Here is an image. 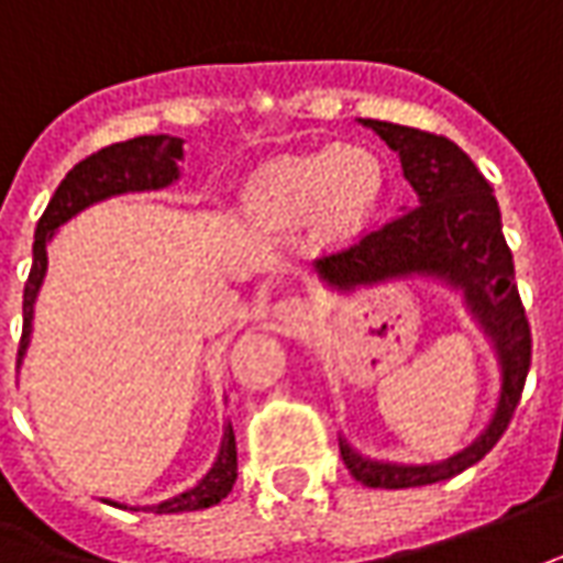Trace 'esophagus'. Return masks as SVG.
<instances>
[{
  "instance_id": "34e87169",
  "label": "esophagus",
  "mask_w": 563,
  "mask_h": 563,
  "mask_svg": "<svg viewBox=\"0 0 563 563\" xmlns=\"http://www.w3.org/2000/svg\"><path fill=\"white\" fill-rule=\"evenodd\" d=\"M271 313L280 320L283 327H296V323H301V320L308 317V305H305L298 296H286L271 308Z\"/></svg>"
}]
</instances>
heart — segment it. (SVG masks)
<instances>
[{
	"label": "heart",
	"instance_id": "1",
	"mask_svg": "<svg viewBox=\"0 0 563 563\" xmlns=\"http://www.w3.org/2000/svg\"><path fill=\"white\" fill-rule=\"evenodd\" d=\"M382 163L361 147H323L283 156L258 172L243 194L246 212L271 224H296L313 212L320 233L354 236L382 197Z\"/></svg>",
	"mask_w": 563,
	"mask_h": 563
}]
</instances>
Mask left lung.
Segmentation results:
<instances>
[{
    "mask_svg": "<svg viewBox=\"0 0 563 563\" xmlns=\"http://www.w3.org/2000/svg\"><path fill=\"white\" fill-rule=\"evenodd\" d=\"M363 125L400 156L404 178L416 190L419 206L363 233L354 246L320 258V280L342 292L412 274L450 283L462 289L468 311L490 335L503 369V391L490 426L456 456L434 465H397L363 459L345 441H339L354 481L382 490H407L456 477L487 456L506 434L530 369V323L518 296L511 250L503 236L499 202L468 153L450 137L410 125L378 120H363Z\"/></svg>",
    "mask_w": 563,
    "mask_h": 563,
    "instance_id": "8db88e82",
    "label": "left lung"
}]
</instances>
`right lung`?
I'll list each match as a JSON object with an SVG mask.
<instances>
[{
    "label": "right lung",
    "mask_w": 563,
    "mask_h": 563,
    "mask_svg": "<svg viewBox=\"0 0 563 563\" xmlns=\"http://www.w3.org/2000/svg\"><path fill=\"white\" fill-rule=\"evenodd\" d=\"M185 156V141L172 135H141L132 141L110 144L104 151L91 153L82 163H76L67 178L57 185L55 197L48 200L36 224V240H33V267L24 283V335L18 347V363L24 357L30 345V330H33V305L40 296L42 277L48 267V240L55 231L70 221L76 212H82L91 202H101L117 194L129 190H159L169 187L178 178V159ZM236 481V441H233V428H224V441L218 450L216 465L206 472L200 484L194 490L181 493L175 499H166L159 506H151L147 511L156 515H178V511H200V508L218 506L228 493L233 490ZM113 506V503H110Z\"/></svg>",
    "instance_id": "add662e5"
}]
</instances>
